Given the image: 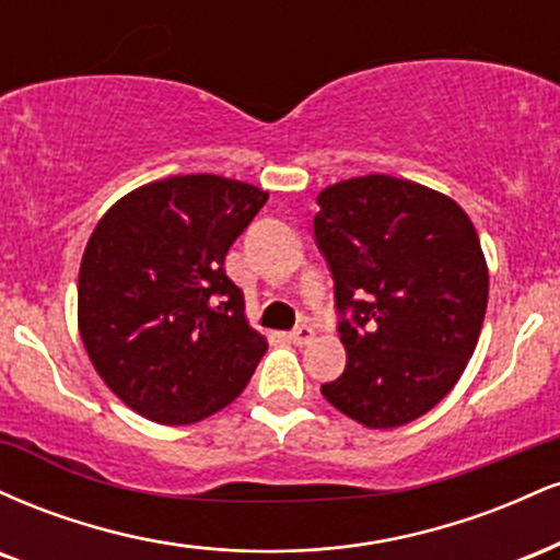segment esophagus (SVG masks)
<instances>
[{"mask_svg": "<svg viewBox=\"0 0 560 560\" xmlns=\"http://www.w3.org/2000/svg\"><path fill=\"white\" fill-rule=\"evenodd\" d=\"M313 337H316V331H313L311 326H298L294 331H289V339H292L294 345H311Z\"/></svg>", "mask_w": 560, "mask_h": 560, "instance_id": "esophagus-1", "label": "esophagus"}]
</instances>
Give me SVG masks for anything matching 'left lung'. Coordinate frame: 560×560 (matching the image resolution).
I'll list each match as a JSON object with an SVG mask.
<instances>
[{
	"label": "left lung",
	"instance_id": "left-lung-1",
	"mask_svg": "<svg viewBox=\"0 0 560 560\" xmlns=\"http://www.w3.org/2000/svg\"><path fill=\"white\" fill-rule=\"evenodd\" d=\"M318 205L313 231L347 350L345 374L320 392L365 429L405 427L477 350L490 294L479 234L453 197L384 173L326 186Z\"/></svg>",
	"mask_w": 560,
	"mask_h": 560
}]
</instances>
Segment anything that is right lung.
I'll list each match as a JSON object with an SVG mask.
<instances>
[{"label": "right lung", "mask_w": 560, "mask_h": 560, "mask_svg": "<svg viewBox=\"0 0 560 560\" xmlns=\"http://www.w3.org/2000/svg\"><path fill=\"white\" fill-rule=\"evenodd\" d=\"M260 186L189 173L128 191L100 218L79 271V334L102 382L163 427L234 402L268 350L223 271L266 205Z\"/></svg>", "instance_id": "right-lung-1"}]
</instances>
